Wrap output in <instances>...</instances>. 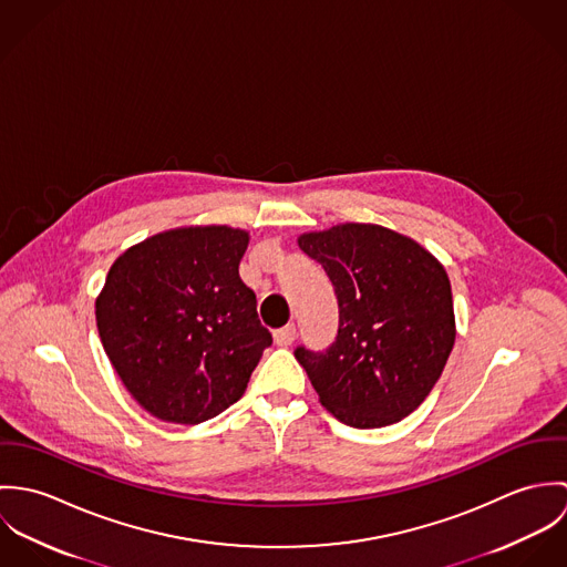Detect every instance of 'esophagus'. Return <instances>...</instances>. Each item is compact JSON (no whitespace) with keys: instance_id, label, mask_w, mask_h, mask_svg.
<instances>
[{"instance_id":"esophagus-1","label":"esophagus","mask_w":567,"mask_h":567,"mask_svg":"<svg viewBox=\"0 0 567 567\" xmlns=\"http://www.w3.org/2000/svg\"><path fill=\"white\" fill-rule=\"evenodd\" d=\"M272 336H275V342H277V344L288 347V344H292L295 338H297V327H295V323H288L286 327L277 329Z\"/></svg>"}]
</instances>
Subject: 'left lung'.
<instances>
[{"label":"left lung","mask_w":567,"mask_h":567,"mask_svg":"<svg viewBox=\"0 0 567 567\" xmlns=\"http://www.w3.org/2000/svg\"><path fill=\"white\" fill-rule=\"evenodd\" d=\"M338 301V333L323 349L297 347L321 404L351 427H382L430 395L456 327L445 268L419 244L380 225L347 223L303 234Z\"/></svg>","instance_id":"1"}]
</instances>
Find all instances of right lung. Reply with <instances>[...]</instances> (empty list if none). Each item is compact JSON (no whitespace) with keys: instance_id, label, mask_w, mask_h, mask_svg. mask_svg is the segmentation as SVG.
Masks as SVG:
<instances>
[{"instance_id":"right-lung-1","label":"right lung","mask_w":567,"mask_h":567,"mask_svg":"<svg viewBox=\"0 0 567 567\" xmlns=\"http://www.w3.org/2000/svg\"><path fill=\"white\" fill-rule=\"evenodd\" d=\"M248 234L183 227L115 259L95 321L102 347L137 404L162 421H207L246 391L272 344L238 272Z\"/></svg>"}]
</instances>
